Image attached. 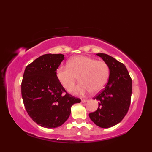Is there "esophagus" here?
<instances>
[{
  "label": "esophagus",
  "mask_w": 152,
  "mask_h": 152,
  "mask_svg": "<svg viewBox=\"0 0 152 152\" xmlns=\"http://www.w3.org/2000/svg\"><path fill=\"white\" fill-rule=\"evenodd\" d=\"M88 100H86V99H82V103H86V102H88Z\"/></svg>",
  "instance_id": "1"
}]
</instances>
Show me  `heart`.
<instances>
[{
	"label": "heart",
	"mask_w": 152,
	"mask_h": 152,
	"mask_svg": "<svg viewBox=\"0 0 152 152\" xmlns=\"http://www.w3.org/2000/svg\"><path fill=\"white\" fill-rule=\"evenodd\" d=\"M57 78L63 88L69 90L78 76L80 83L70 92L73 95H84L91 91L96 93L104 88L108 81L109 68L104 61L78 56L71 58L67 65H60L56 70Z\"/></svg>",
	"instance_id": "1"
}]
</instances>
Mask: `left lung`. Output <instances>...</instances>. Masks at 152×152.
<instances>
[{"instance_id": "obj_1", "label": "left lung", "mask_w": 152, "mask_h": 152, "mask_svg": "<svg viewBox=\"0 0 152 152\" xmlns=\"http://www.w3.org/2000/svg\"><path fill=\"white\" fill-rule=\"evenodd\" d=\"M96 56L108 64L109 78L104 89L94 99L99 101V107L89 116L101 128L117 125L127 114L132 94V80L124 64L105 53Z\"/></svg>"}]
</instances>
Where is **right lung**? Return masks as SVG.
<instances>
[{
    "instance_id": "add662e5",
    "label": "right lung",
    "mask_w": 152,
    "mask_h": 152,
    "mask_svg": "<svg viewBox=\"0 0 152 152\" xmlns=\"http://www.w3.org/2000/svg\"><path fill=\"white\" fill-rule=\"evenodd\" d=\"M63 54H45L25 68L21 83L25 108L32 119L45 128L60 127L69 118L71 107L81 100L67 93L56 70Z\"/></svg>"
}]
</instances>
